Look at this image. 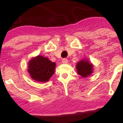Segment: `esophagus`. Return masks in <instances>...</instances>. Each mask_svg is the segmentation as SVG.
<instances>
[{"label":"esophagus","mask_w":123,"mask_h":123,"mask_svg":"<svg viewBox=\"0 0 123 123\" xmlns=\"http://www.w3.org/2000/svg\"><path fill=\"white\" fill-rule=\"evenodd\" d=\"M62 64H67L68 62V60L66 58L63 59L62 60Z\"/></svg>","instance_id":"esophagus-1"}]
</instances>
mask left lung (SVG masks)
Segmentation results:
<instances>
[{"label":"left lung","instance_id":"left-lung-1","mask_svg":"<svg viewBox=\"0 0 123 123\" xmlns=\"http://www.w3.org/2000/svg\"><path fill=\"white\" fill-rule=\"evenodd\" d=\"M76 70L77 74L82 77L90 76L93 73V64L86 59H82L76 64Z\"/></svg>","mask_w":123,"mask_h":123}]
</instances>
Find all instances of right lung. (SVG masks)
Segmentation results:
<instances>
[{
    "mask_svg": "<svg viewBox=\"0 0 123 123\" xmlns=\"http://www.w3.org/2000/svg\"><path fill=\"white\" fill-rule=\"evenodd\" d=\"M55 62L50 61L47 57L38 55L29 61L27 71L33 80L46 82L55 72Z\"/></svg>",
    "mask_w": 123,
    "mask_h": 123,
    "instance_id": "obj_1",
    "label": "right lung"
}]
</instances>
